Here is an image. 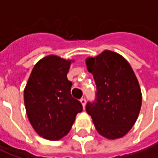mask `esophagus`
I'll list each match as a JSON object with an SVG mask.
<instances>
[{
  "instance_id": "34e87169",
  "label": "esophagus",
  "mask_w": 158,
  "mask_h": 158,
  "mask_svg": "<svg viewBox=\"0 0 158 158\" xmlns=\"http://www.w3.org/2000/svg\"><path fill=\"white\" fill-rule=\"evenodd\" d=\"M80 102H81V104H82V106H83V108H84L85 105H86V99H85V98H81V99H80Z\"/></svg>"
}]
</instances>
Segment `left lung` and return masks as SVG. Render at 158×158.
Instances as JSON below:
<instances>
[{
	"label": "left lung",
	"mask_w": 158,
	"mask_h": 158,
	"mask_svg": "<svg viewBox=\"0 0 158 158\" xmlns=\"http://www.w3.org/2000/svg\"><path fill=\"white\" fill-rule=\"evenodd\" d=\"M96 84L95 99L86 110L100 135L116 139L135 124L142 104V94L130 64L119 54L105 50L86 60Z\"/></svg>",
	"instance_id": "left-lung-1"
}]
</instances>
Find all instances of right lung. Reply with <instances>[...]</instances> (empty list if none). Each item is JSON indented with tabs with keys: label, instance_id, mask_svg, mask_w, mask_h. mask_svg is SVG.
Returning a JSON list of instances; mask_svg holds the SVG:
<instances>
[{
	"label": "right lung",
	"instance_id": "obj_1",
	"mask_svg": "<svg viewBox=\"0 0 158 158\" xmlns=\"http://www.w3.org/2000/svg\"><path fill=\"white\" fill-rule=\"evenodd\" d=\"M70 60L56 56L42 58L34 67L23 92L26 113L35 132L48 140H58L70 131L81 102L71 96L67 78Z\"/></svg>",
	"mask_w": 158,
	"mask_h": 158
}]
</instances>
